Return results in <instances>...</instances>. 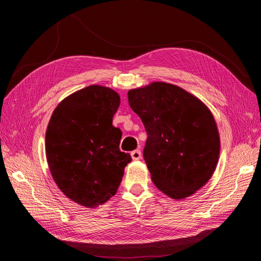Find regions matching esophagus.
<instances>
[{"instance_id":"1","label":"esophagus","mask_w":261,"mask_h":261,"mask_svg":"<svg viewBox=\"0 0 261 261\" xmlns=\"http://www.w3.org/2000/svg\"><path fill=\"white\" fill-rule=\"evenodd\" d=\"M130 155L133 158V160H139L141 158V151L139 149H136V150H134V151L130 152Z\"/></svg>"}]
</instances>
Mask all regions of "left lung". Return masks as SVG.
<instances>
[{"instance_id":"obj_1","label":"left lung","mask_w":261,"mask_h":261,"mask_svg":"<svg viewBox=\"0 0 261 261\" xmlns=\"http://www.w3.org/2000/svg\"><path fill=\"white\" fill-rule=\"evenodd\" d=\"M148 134L144 159L153 184L173 199L191 196L212 176L220 138L211 112L177 86L152 83L128 91Z\"/></svg>"}]
</instances>
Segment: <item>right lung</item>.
I'll use <instances>...</instances> for the list:
<instances>
[{"label":"right lung","mask_w":261,"mask_h":261,"mask_svg":"<svg viewBox=\"0 0 261 261\" xmlns=\"http://www.w3.org/2000/svg\"><path fill=\"white\" fill-rule=\"evenodd\" d=\"M120 96L92 85L63 100L45 134L51 174L69 199L98 207L116 194L124 169L132 161L120 150L122 132L112 125Z\"/></svg>","instance_id":"obj_1"}]
</instances>
